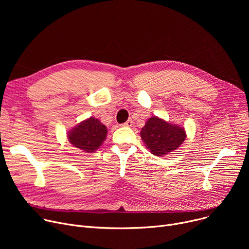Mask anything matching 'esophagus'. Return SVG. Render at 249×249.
Returning <instances> with one entry per match:
<instances>
[{
	"mask_svg": "<svg viewBox=\"0 0 249 249\" xmlns=\"http://www.w3.org/2000/svg\"><path fill=\"white\" fill-rule=\"evenodd\" d=\"M132 124H133V121H132L131 119H129L128 121H126V122L123 124V126H126V127H131V126H132Z\"/></svg>",
	"mask_w": 249,
	"mask_h": 249,
	"instance_id": "esophagus-1",
	"label": "esophagus"
}]
</instances>
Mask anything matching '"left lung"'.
<instances>
[{
    "instance_id": "obj_1",
    "label": "left lung",
    "mask_w": 249,
    "mask_h": 249,
    "mask_svg": "<svg viewBox=\"0 0 249 249\" xmlns=\"http://www.w3.org/2000/svg\"><path fill=\"white\" fill-rule=\"evenodd\" d=\"M143 142L150 152L156 156L165 155L178 148L186 139L182 127L171 124L159 117H151L140 132Z\"/></svg>"
}]
</instances>
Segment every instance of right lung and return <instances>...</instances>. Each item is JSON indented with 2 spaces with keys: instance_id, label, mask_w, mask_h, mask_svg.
Masks as SVG:
<instances>
[{
  "instance_id": "1",
  "label": "right lung",
  "mask_w": 249,
  "mask_h": 249,
  "mask_svg": "<svg viewBox=\"0 0 249 249\" xmlns=\"http://www.w3.org/2000/svg\"><path fill=\"white\" fill-rule=\"evenodd\" d=\"M108 130L98 119L89 117L81 122L68 133L71 144L86 152H94L106 139Z\"/></svg>"
}]
</instances>
